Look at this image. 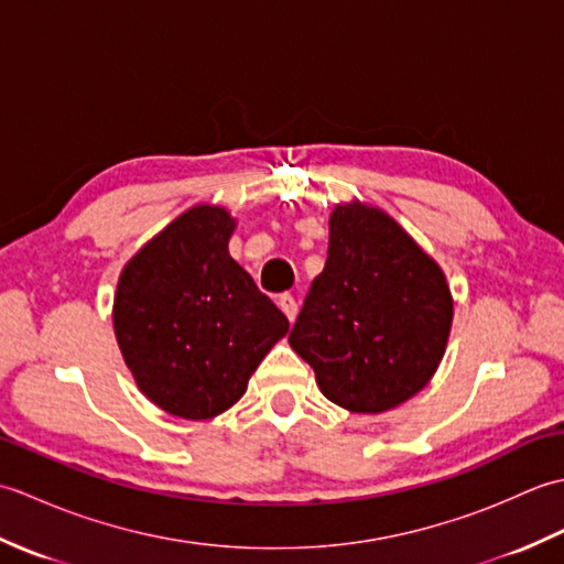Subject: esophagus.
Wrapping results in <instances>:
<instances>
[{
	"label": "esophagus",
	"mask_w": 564,
	"mask_h": 564,
	"mask_svg": "<svg viewBox=\"0 0 564 564\" xmlns=\"http://www.w3.org/2000/svg\"><path fill=\"white\" fill-rule=\"evenodd\" d=\"M279 307L283 310L285 317H289L291 322L295 319V315H297V303H295V297H293L291 293H283V295L279 297Z\"/></svg>",
	"instance_id": "1"
}]
</instances>
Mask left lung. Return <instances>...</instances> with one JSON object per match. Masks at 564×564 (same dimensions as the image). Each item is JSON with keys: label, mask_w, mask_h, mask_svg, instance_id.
Segmentation results:
<instances>
[{"label": "left lung", "mask_w": 564, "mask_h": 564, "mask_svg": "<svg viewBox=\"0 0 564 564\" xmlns=\"http://www.w3.org/2000/svg\"><path fill=\"white\" fill-rule=\"evenodd\" d=\"M453 301L438 263L378 208L337 206L327 263L289 334L325 398L378 414L410 400L446 349Z\"/></svg>", "instance_id": "1"}]
</instances>
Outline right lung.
Returning <instances> with one entry per match:
<instances>
[{
	"label": "right lung",
	"mask_w": 564,
	"mask_h": 564,
	"mask_svg": "<svg viewBox=\"0 0 564 564\" xmlns=\"http://www.w3.org/2000/svg\"><path fill=\"white\" fill-rule=\"evenodd\" d=\"M235 220L196 206L128 261L113 327L138 388L164 412L210 419L242 398L289 317L227 251Z\"/></svg>",
	"instance_id": "add662e5"
}]
</instances>
